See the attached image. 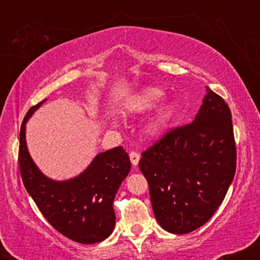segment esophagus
I'll list each match as a JSON object with an SVG mask.
<instances>
[{
    "mask_svg": "<svg viewBox=\"0 0 260 260\" xmlns=\"http://www.w3.org/2000/svg\"><path fill=\"white\" fill-rule=\"evenodd\" d=\"M129 159H131V162H132V165L137 166V165H138V162H139L140 155H139V153H137V151H131Z\"/></svg>",
    "mask_w": 260,
    "mask_h": 260,
    "instance_id": "esophagus-1",
    "label": "esophagus"
}]
</instances>
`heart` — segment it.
I'll return each instance as SVG.
<instances>
[{
  "label": "heart",
  "instance_id": "obj_1",
  "mask_svg": "<svg viewBox=\"0 0 260 260\" xmlns=\"http://www.w3.org/2000/svg\"><path fill=\"white\" fill-rule=\"evenodd\" d=\"M164 99L162 90L157 88H148L138 92L137 95L131 99L128 103V110L132 113H144L153 110ZM174 115V107L168 106L164 110H161L159 115L154 118L153 122L149 126V131L151 133H157L159 131L165 126L168 122L171 120Z\"/></svg>",
  "mask_w": 260,
  "mask_h": 260
}]
</instances>
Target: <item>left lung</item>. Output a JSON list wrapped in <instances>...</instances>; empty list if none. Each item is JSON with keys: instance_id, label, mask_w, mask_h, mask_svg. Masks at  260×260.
Masks as SVG:
<instances>
[{"instance_id": "left-lung-1", "label": "left lung", "mask_w": 260, "mask_h": 260, "mask_svg": "<svg viewBox=\"0 0 260 260\" xmlns=\"http://www.w3.org/2000/svg\"><path fill=\"white\" fill-rule=\"evenodd\" d=\"M207 91L194 121L169 129L139 161L155 217L171 234H189L210 220L235 177L231 111Z\"/></svg>"}]
</instances>
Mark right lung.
Segmentation results:
<instances>
[{"label": "right lung", "mask_w": 260, "mask_h": 260, "mask_svg": "<svg viewBox=\"0 0 260 260\" xmlns=\"http://www.w3.org/2000/svg\"><path fill=\"white\" fill-rule=\"evenodd\" d=\"M41 103L26 112L19 134V169L25 189L45 219L74 242L92 244L111 235L116 216L113 199L131 170L122 147L101 153L78 177L56 182L39 171L28 153L25 123Z\"/></svg>", "instance_id": "add662e5"}]
</instances>
